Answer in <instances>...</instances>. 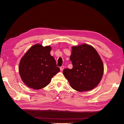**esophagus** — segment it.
Segmentation results:
<instances>
[{"label": "esophagus", "instance_id": "esophagus-1", "mask_svg": "<svg viewBox=\"0 0 124 124\" xmlns=\"http://www.w3.org/2000/svg\"><path fill=\"white\" fill-rule=\"evenodd\" d=\"M64 66H62L61 67H60L61 71H63V70H64Z\"/></svg>", "mask_w": 124, "mask_h": 124}]
</instances>
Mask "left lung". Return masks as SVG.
Segmentation results:
<instances>
[{
	"label": "left lung",
	"mask_w": 124,
	"mask_h": 124,
	"mask_svg": "<svg viewBox=\"0 0 124 124\" xmlns=\"http://www.w3.org/2000/svg\"><path fill=\"white\" fill-rule=\"evenodd\" d=\"M73 67L65 68L63 73L71 87L80 92L93 89L101 80L104 65L96 50L84 44L73 46L70 57Z\"/></svg>",
	"instance_id": "obj_1"
}]
</instances>
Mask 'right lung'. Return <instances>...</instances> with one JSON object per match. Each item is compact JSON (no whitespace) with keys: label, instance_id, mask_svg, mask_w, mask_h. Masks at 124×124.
<instances>
[{"label":"right lung","instance_id":"1","mask_svg":"<svg viewBox=\"0 0 124 124\" xmlns=\"http://www.w3.org/2000/svg\"><path fill=\"white\" fill-rule=\"evenodd\" d=\"M50 46L36 44L21 59L19 74L22 81L29 87L36 90L45 87L60 71L50 54Z\"/></svg>","mask_w":124,"mask_h":124}]
</instances>
